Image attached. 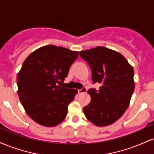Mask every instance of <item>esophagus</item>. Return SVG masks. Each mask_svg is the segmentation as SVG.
I'll list each match as a JSON object with an SVG mask.
<instances>
[{"instance_id":"obj_1","label":"esophagus","mask_w":154,"mask_h":154,"mask_svg":"<svg viewBox=\"0 0 154 154\" xmlns=\"http://www.w3.org/2000/svg\"><path fill=\"white\" fill-rule=\"evenodd\" d=\"M86 91H87V88H85V87H83V88H82V89L79 90V91H78V93H79V94H82V93H85Z\"/></svg>"}]
</instances>
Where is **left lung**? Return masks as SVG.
Returning <instances> with one entry per match:
<instances>
[{"instance_id":"1","label":"left lung","mask_w":154,"mask_h":154,"mask_svg":"<svg viewBox=\"0 0 154 154\" xmlns=\"http://www.w3.org/2000/svg\"><path fill=\"white\" fill-rule=\"evenodd\" d=\"M91 69L93 83L99 89H89L91 103L83 108L86 118L98 127L115 122L130 104L134 88V70L119 53L103 46L79 52Z\"/></svg>"}]
</instances>
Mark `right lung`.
<instances>
[{"mask_svg": "<svg viewBox=\"0 0 154 154\" xmlns=\"http://www.w3.org/2000/svg\"><path fill=\"white\" fill-rule=\"evenodd\" d=\"M78 51L48 45L28 56L17 75L18 95L28 116L45 127L66 118L68 105L77 91L61 87Z\"/></svg>", "mask_w": 154, "mask_h": 154, "instance_id": "1", "label": "right lung"}]
</instances>
